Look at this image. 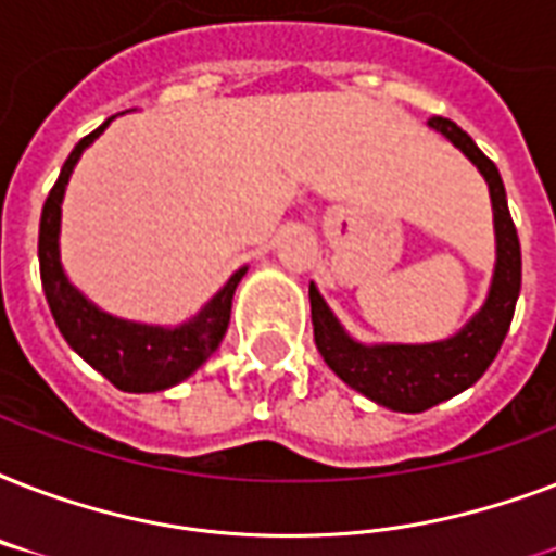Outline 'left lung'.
Segmentation results:
<instances>
[{"label": "left lung", "mask_w": 556, "mask_h": 556, "mask_svg": "<svg viewBox=\"0 0 556 556\" xmlns=\"http://www.w3.org/2000/svg\"><path fill=\"white\" fill-rule=\"evenodd\" d=\"M432 129L447 135L491 187L493 222H496V270L488 303L456 338L427 343V346H361L340 329L329 305L323 303L317 288L308 286L312 296L314 343L323 361L340 380L378 401L380 406L397 413H424L430 406L458 395L462 389L473 387L484 369L493 364L502 340L508 334L514 308H517L519 286H522V253L519 236L510 218L505 185L496 164L473 143V138L458 129L447 117H430Z\"/></svg>", "instance_id": "obj_1"}]
</instances>
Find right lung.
Instances as JSON below:
<instances>
[{
    "instance_id": "add662e5",
    "label": "right lung",
    "mask_w": 556,
    "mask_h": 556,
    "mask_svg": "<svg viewBox=\"0 0 556 556\" xmlns=\"http://www.w3.org/2000/svg\"><path fill=\"white\" fill-rule=\"evenodd\" d=\"M109 121L86 135L72 155L65 159L56 185L48 192L39 218V277L46 291L48 308L54 314V323L65 343L77 352L89 366L103 375L109 383H115L124 392H161L176 387L178 380L190 378L207 361L222 343L230 323V303L244 268L236 270L227 279V286L201 308L199 317L178 326V329H159V326H141V323L117 320L112 314L100 312L91 305L77 288L65 279L60 265V204L68 185L74 164L80 152L98 138Z\"/></svg>"
}]
</instances>
